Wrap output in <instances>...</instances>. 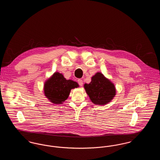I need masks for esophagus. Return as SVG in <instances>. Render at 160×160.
I'll use <instances>...</instances> for the list:
<instances>
[{
    "label": "esophagus",
    "instance_id": "1",
    "mask_svg": "<svg viewBox=\"0 0 160 160\" xmlns=\"http://www.w3.org/2000/svg\"><path fill=\"white\" fill-rule=\"evenodd\" d=\"M77 81H78V83L80 86H83V80H82V79H78Z\"/></svg>",
    "mask_w": 160,
    "mask_h": 160
}]
</instances>
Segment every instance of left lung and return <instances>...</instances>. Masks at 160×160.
I'll return each mask as SVG.
<instances>
[{
  "label": "left lung",
  "mask_w": 160,
  "mask_h": 160,
  "mask_svg": "<svg viewBox=\"0 0 160 160\" xmlns=\"http://www.w3.org/2000/svg\"><path fill=\"white\" fill-rule=\"evenodd\" d=\"M84 88L92 102L97 105L110 102L116 94L114 84L100 72L92 77L91 82L84 84Z\"/></svg>",
  "instance_id": "obj_1"
}]
</instances>
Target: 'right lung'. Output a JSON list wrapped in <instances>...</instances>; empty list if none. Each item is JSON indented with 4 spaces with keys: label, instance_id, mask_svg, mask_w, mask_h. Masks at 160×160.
Returning <instances> with one entry per match:
<instances>
[{
    "label": "right lung",
    "instance_id": "obj_1",
    "mask_svg": "<svg viewBox=\"0 0 160 160\" xmlns=\"http://www.w3.org/2000/svg\"><path fill=\"white\" fill-rule=\"evenodd\" d=\"M78 87L76 82L67 80L62 74L55 72L44 82V93L50 102L61 104L68 98L71 90Z\"/></svg>",
    "mask_w": 160,
    "mask_h": 160
}]
</instances>
